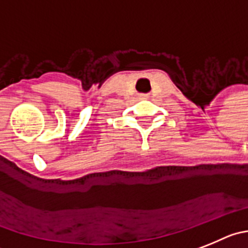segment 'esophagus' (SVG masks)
I'll return each mask as SVG.
<instances>
[{"label": "esophagus", "instance_id": "obj_1", "mask_svg": "<svg viewBox=\"0 0 248 248\" xmlns=\"http://www.w3.org/2000/svg\"><path fill=\"white\" fill-rule=\"evenodd\" d=\"M140 99H148V98H149V96H148V94H142V95H140Z\"/></svg>", "mask_w": 248, "mask_h": 248}]
</instances>
